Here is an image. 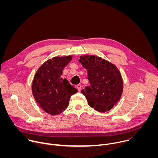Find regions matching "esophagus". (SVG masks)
<instances>
[{
    "label": "esophagus",
    "mask_w": 158,
    "mask_h": 158,
    "mask_svg": "<svg viewBox=\"0 0 158 158\" xmlns=\"http://www.w3.org/2000/svg\"><path fill=\"white\" fill-rule=\"evenodd\" d=\"M76 87H77V90H78V91H80V90H81V84H77V85H76Z\"/></svg>",
    "instance_id": "obj_1"
}]
</instances>
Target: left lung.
I'll use <instances>...</instances> for the list:
<instances>
[{
	"instance_id": "8db88e82",
	"label": "left lung",
	"mask_w": 158,
	"mask_h": 158,
	"mask_svg": "<svg viewBox=\"0 0 158 158\" xmlns=\"http://www.w3.org/2000/svg\"><path fill=\"white\" fill-rule=\"evenodd\" d=\"M87 70L90 84L81 93L94 110L105 112L120 99L123 91L121 74L117 67L95 56H81L79 60Z\"/></svg>"
}]
</instances>
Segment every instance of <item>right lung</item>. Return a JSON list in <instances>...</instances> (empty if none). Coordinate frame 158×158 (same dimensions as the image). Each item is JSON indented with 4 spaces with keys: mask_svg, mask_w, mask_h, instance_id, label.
<instances>
[{
    "mask_svg": "<svg viewBox=\"0 0 158 158\" xmlns=\"http://www.w3.org/2000/svg\"><path fill=\"white\" fill-rule=\"evenodd\" d=\"M72 56L55 57L45 62L36 72L32 84L33 96L39 106L51 115L60 114L77 90L60 76Z\"/></svg>",
    "mask_w": 158,
    "mask_h": 158,
    "instance_id": "1",
    "label": "right lung"
}]
</instances>
